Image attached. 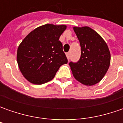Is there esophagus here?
<instances>
[{
    "instance_id": "1",
    "label": "esophagus",
    "mask_w": 123,
    "mask_h": 123,
    "mask_svg": "<svg viewBox=\"0 0 123 123\" xmlns=\"http://www.w3.org/2000/svg\"><path fill=\"white\" fill-rule=\"evenodd\" d=\"M66 57H67V59H70V53H66Z\"/></svg>"
}]
</instances>
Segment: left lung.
I'll return each instance as SVG.
<instances>
[{
    "instance_id": "8db88e82",
    "label": "left lung",
    "mask_w": 123,
    "mask_h": 123,
    "mask_svg": "<svg viewBox=\"0 0 123 123\" xmlns=\"http://www.w3.org/2000/svg\"><path fill=\"white\" fill-rule=\"evenodd\" d=\"M81 46V57L69 65L74 77L86 86L98 83L110 67L111 55L106 42L98 33L88 27H73Z\"/></svg>"
}]
</instances>
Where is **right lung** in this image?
<instances>
[{
    "label": "right lung",
    "instance_id": "obj_1",
    "mask_svg": "<svg viewBox=\"0 0 123 123\" xmlns=\"http://www.w3.org/2000/svg\"><path fill=\"white\" fill-rule=\"evenodd\" d=\"M66 26L46 24L30 32L19 45L17 62L22 75L41 85L54 78L59 67L68 63L59 37Z\"/></svg>",
    "mask_w": 123,
    "mask_h": 123
}]
</instances>
